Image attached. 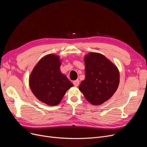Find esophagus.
Returning a JSON list of instances; mask_svg holds the SVG:
<instances>
[{"mask_svg":"<svg viewBox=\"0 0 147 147\" xmlns=\"http://www.w3.org/2000/svg\"><path fill=\"white\" fill-rule=\"evenodd\" d=\"M73 84L75 86H78L79 84V80H76L74 81H73Z\"/></svg>","mask_w":147,"mask_h":147,"instance_id":"34e87169","label":"esophagus"}]
</instances>
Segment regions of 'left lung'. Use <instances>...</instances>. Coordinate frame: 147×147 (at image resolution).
Returning a JSON list of instances; mask_svg holds the SVG:
<instances>
[{
  "label": "left lung",
  "mask_w": 147,
  "mask_h": 147,
  "mask_svg": "<svg viewBox=\"0 0 147 147\" xmlns=\"http://www.w3.org/2000/svg\"><path fill=\"white\" fill-rule=\"evenodd\" d=\"M85 79L79 89L90 104L98 105L110 99L116 91L120 80L116 66L102 54L90 52L84 58Z\"/></svg>",
  "instance_id": "8db88e82"
}]
</instances>
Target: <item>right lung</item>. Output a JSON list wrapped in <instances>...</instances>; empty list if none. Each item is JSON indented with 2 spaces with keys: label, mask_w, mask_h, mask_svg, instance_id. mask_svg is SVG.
<instances>
[{
  "label": "right lung",
  "mask_w": 147,
  "mask_h": 147,
  "mask_svg": "<svg viewBox=\"0 0 147 147\" xmlns=\"http://www.w3.org/2000/svg\"><path fill=\"white\" fill-rule=\"evenodd\" d=\"M59 58L49 54L42 58L30 74L31 90L40 101L49 105H56L68 89L73 86L60 71Z\"/></svg>",
  "instance_id": "1"
}]
</instances>
